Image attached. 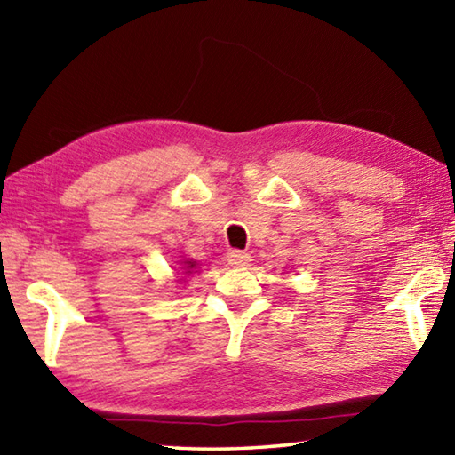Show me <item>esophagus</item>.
<instances>
[{
	"label": "esophagus",
	"instance_id": "1",
	"mask_svg": "<svg viewBox=\"0 0 455 455\" xmlns=\"http://www.w3.org/2000/svg\"><path fill=\"white\" fill-rule=\"evenodd\" d=\"M227 259H228L230 266L244 267L250 262V256L246 252H243V250H230V252L227 254Z\"/></svg>",
	"mask_w": 455,
	"mask_h": 455
}]
</instances>
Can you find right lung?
<instances>
[{"instance_id": "add662e5", "label": "right lung", "mask_w": 455, "mask_h": 455, "mask_svg": "<svg viewBox=\"0 0 455 455\" xmlns=\"http://www.w3.org/2000/svg\"><path fill=\"white\" fill-rule=\"evenodd\" d=\"M180 264L183 266L181 269H183V274H186V275H189V274H191V269L197 266V262H193V259H186V262H180Z\"/></svg>"}]
</instances>
